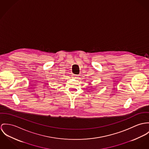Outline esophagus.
<instances>
[{
  "instance_id": "obj_1",
  "label": "esophagus",
  "mask_w": 149,
  "mask_h": 149,
  "mask_svg": "<svg viewBox=\"0 0 149 149\" xmlns=\"http://www.w3.org/2000/svg\"><path fill=\"white\" fill-rule=\"evenodd\" d=\"M72 77L73 79H75L79 78V76L78 75H73Z\"/></svg>"
}]
</instances>
